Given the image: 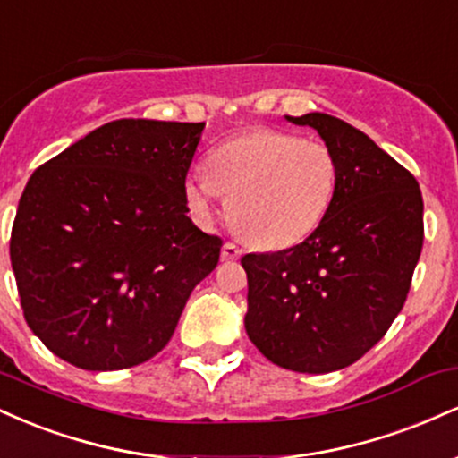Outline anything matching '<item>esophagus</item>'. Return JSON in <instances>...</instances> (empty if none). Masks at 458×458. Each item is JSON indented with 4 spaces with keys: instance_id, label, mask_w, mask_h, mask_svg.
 <instances>
[{
    "instance_id": "obj_1",
    "label": "esophagus",
    "mask_w": 458,
    "mask_h": 458,
    "mask_svg": "<svg viewBox=\"0 0 458 458\" xmlns=\"http://www.w3.org/2000/svg\"><path fill=\"white\" fill-rule=\"evenodd\" d=\"M241 256V250L234 243H224L222 247V260H236Z\"/></svg>"
}]
</instances>
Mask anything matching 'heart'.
Returning a JSON list of instances; mask_svg holds the SVG:
<instances>
[{"instance_id":"b5f03b06","label":"heart","mask_w":458,"mask_h":458,"mask_svg":"<svg viewBox=\"0 0 458 458\" xmlns=\"http://www.w3.org/2000/svg\"><path fill=\"white\" fill-rule=\"evenodd\" d=\"M338 189L327 144L280 129H254L215 146L207 174L187 176L185 199L208 219L222 193L230 219L262 250H286L318 228Z\"/></svg>"}]
</instances>
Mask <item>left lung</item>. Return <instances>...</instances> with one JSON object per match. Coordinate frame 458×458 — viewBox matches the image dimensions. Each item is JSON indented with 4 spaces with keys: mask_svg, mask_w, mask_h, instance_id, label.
Returning <instances> with one entry per match:
<instances>
[{
    "mask_svg": "<svg viewBox=\"0 0 458 458\" xmlns=\"http://www.w3.org/2000/svg\"><path fill=\"white\" fill-rule=\"evenodd\" d=\"M312 127L338 161L329 213L303 243L245 254V331L273 364L323 375L351 366L390 329L424 241V202L411 172L366 133L329 114Z\"/></svg>",
    "mask_w": 458,
    "mask_h": 458,
    "instance_id": "1",
    "label": "left lung"
}]
</instances>
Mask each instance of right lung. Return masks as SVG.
<instances>
[{
  "mask_svg": "<svg viewBox=\"0 0 458 458\" xmlns=\"http://www.w3.org/2000/svg\"><path fill=\"white\" fill-rule=\"evenodd\" d=\"M204 123L123 118L31 174L10 262L30 329L83 370H120L170 343L222 239L187 217Z\"/></svg>",
  "mask_w": 458,
  "mask_h": 458,
  "instance_id": "add662e5",
  "label": "right lung"
}]
</instances>
